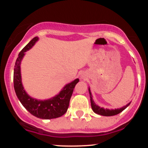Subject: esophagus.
I'll return each mask as SVG.
<instances>
[{
	"mask_svg": "<svg viewBox=\"0 0 148 148\" xmlns=\"http://www.w3.org/2000/svg\"><path fill=\"white\" fill-rule=\"evenodd\" d=\"M80 77H81V79H86V74H85L84 73H83V74H81V75H80Z\"/></svg>",
	"mask_w": 148,
	"mask_h": 148,
	"instance_id": "1",
	"label": "esophagus"
}]
</instances>
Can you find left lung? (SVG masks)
I'll list each match as a JSON object with an SVG mask.
<instances>
[{
    "mask_svg": "<svg viewBox=\"0 0 148 148\" xmlns=\"http://www.w3.org/2000/svg\"><path fill=\"white\" fill-rule=\"evenodd\" d=\"M89 93H90V102H91V107H92V111L95 112V113H97V114H99L101 115H103V116H113V115H118V113H121L122 111H124L125 108H127L129 105L130 104V103H129L128 104H127L126 106L122 107V108H117V109H104L103 108H101L97 105H96V103L94 102L92 99V96L91 94V92L89 88Z\"/></svg>",
    "mask_w": 148,
    "mask_h": 148,
    "instance_id": "left-lung-1",
    "label": "left lung"
}]
</instances>
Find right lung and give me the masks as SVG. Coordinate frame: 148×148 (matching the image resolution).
Masks as SVG:
<instances>
[{"instance_id": "add662e5", "label": "right lung", "mask_w": 148, "mask_h": 148, "mask_svg": "<svg viewBox=\"0 0 148 148\" xmlns=\"http://www.w3.org/2000/svg\"><path fill=\"white\" fill-rule=\"evenodd\" d=\"M38 40L37 37H34L18 54L14 69V90L22 105L34 116L46 120L57 118L67 112L74 88L79 81V79H76L66 85L58 95L49 99L38 100L30 97L25 92L22 85L20 64L25 55V52L31 49Z\"/></svg>"}]
</instances>
